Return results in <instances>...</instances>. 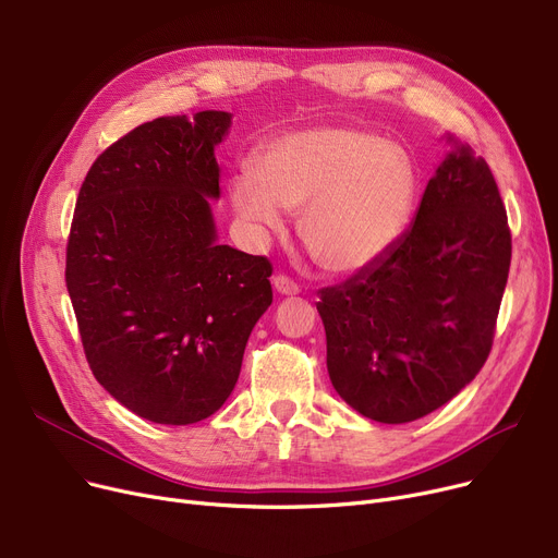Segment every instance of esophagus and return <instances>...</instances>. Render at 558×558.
<instances>
[{
  "label": "esophagus",
  "mask_w": 558,
  "mask_h": 558,
  "mask_svg": "<svg viewBox=\"0 0 558 558\" xmlns=\"http://www.w3.org/2000/svg\"><path fill=\"white\" fill-rule=\"evenodd\" d=\"M274 289L278 291V294H282V296H296L299 294V284L291 280L289 276H284V274H280V276H276L274 278Z\"/></svg>",
  "instance_id": "1"
}]
</instances>
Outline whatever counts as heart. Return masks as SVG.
<instances>
[{"label":"heart","mask_w":558,"mask_h":558,"mask_svg":"<svg viewBox=\"0 0 558 558\" xmlns=\"http://www.w3.org/2000/svg\"><path fill=\"white\" fill-rule=\"evenodd\" d=\"M414 162L375 135L320 126L280 137L255 160V173L230 181L234 215L255 240L282 230L301 210L299 234L330 274H357L402 238L414 213Z\"/></svg>","instance_id":"b5f03b06"}]
</instances>
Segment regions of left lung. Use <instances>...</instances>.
<instances>
[{
    "instance_id": "1",
    "label": "left lung",
    "mask_w": 558,
    "mask_h": 558,
    "mask_svg": "<svg viewBox=\"0 0 558 558\" xmlns=\"http://www.w3.org/2000/svg\"><path fill=\"white\" fill-rule=\"evenodd\" d=\"M509 264L500 190L486 160L454 144L393 248L318 289L335 391L389 425L452 400L488 360Z\"/></svg>"
}]
</instances>
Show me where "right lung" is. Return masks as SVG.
<instances>
[{"label": "right lung", "mask_w": 558, "mask_h": 558, "mask_svg": "<svg viewBox=\"0 0 558 558\" xmlns=\"http://www.w3.org/2000/svg\"><path fill=\"white\" fill-rule=\"evenodd\" d=\"M223 110L158 117L110 144L81 185L65 282L97 383L160 425L213 416L274 301L271 262L217 244Z\"/></svg>", "instance_id": "add662e5"}]
</instances>
